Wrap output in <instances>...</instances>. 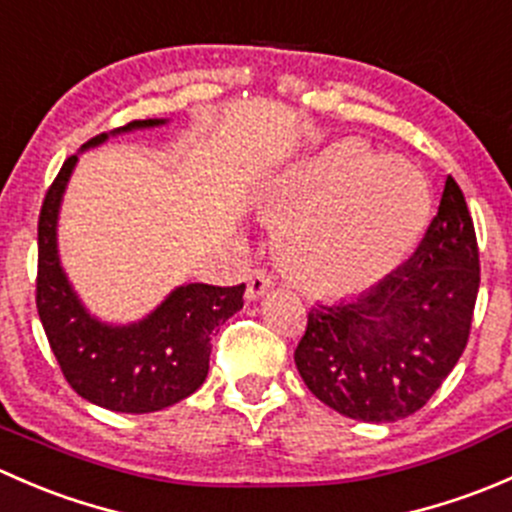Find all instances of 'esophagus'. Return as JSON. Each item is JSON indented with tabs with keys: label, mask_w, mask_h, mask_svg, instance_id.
I'll list each match as a JSON object with an SVG mask.
<instances>
[{
	"label": "esophagus",
	"mask_w": 512,
	"mask_h": 512,
	"mask_svg": "<svg viewBox=\"0 0 512 512\" xmlns=\"http://www.w3.org/2000/svg\"><path fill=\"white\" fill-rule=\"evenodd\" d=\"M270 285H272L270 275H267L265 270H260V267H255V270L247 275V299L262 297V294L270 289Z\"/></svg>",
	"instance_id": "1"
}]
</instances>
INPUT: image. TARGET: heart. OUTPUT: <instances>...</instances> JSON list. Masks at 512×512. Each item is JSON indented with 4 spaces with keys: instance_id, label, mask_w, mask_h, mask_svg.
I'll return each instance as SVG.
<instances>
[{
    "instance_id": "b5f03b06",
    "label": "heart",
    "mask_w": 512,
    "mask_h": 512,
    "mask_svg": "<svg viewBox=\"0 0 512 512\" xmlns=\"http://www.w3.org/2000/svg\"><path fill=\"white\" fill-rule=\"evenodd\" d=\"M262 213L277 225L289 280L337 297L376 285L409 255L428 220V188L411 163L347 138L272 180Z\"/></svg>"
}]
</instances>
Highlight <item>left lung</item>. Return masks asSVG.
Wrapping results in <instances>:
<instances>
[{
  "mask_svg": "<svg viewBox=\"0 0 512 512\" xmlns=\"http://www.w3.org/2000/svg\"><path fill=\"white\" fill-rule=\"evenodd\" d=\"M478 285L473 218L448 175L409 262L352 299L309 309L294 349L299 376L322 404L356 421L416 414L466 349Z\"/></svg>",
  "mask_w": 512,
  "mask_h": 512,
  "instance_id": "obj_1",
  "label": "left lung"
}]
</instances>
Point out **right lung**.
<instances>
[{
  "label": "right lung",
  "mask_w": 512,
  "mask_h": 512,
  "mask_svg": "<svg viewBox=\"0 0 512 512\" xmlns=\"http://www.w3.org/2000/svg\"><path fill=\"white\" fill-rule=\"evenodd\" d=\"M163 123L165 118L133 121L113 136ZM106 138L108 133L91 138L81 151ZM76 160L79 156L66 158L41 205L36 309L51 352L81 399L121 414H151L203 386L213 352L210 339L242 309L245 285L175 287L146 319L121 327L91 317L61 267L56 245L59 208Z\"/></svg>",
  "instance_id": "obj_1"
}]
</instances>
